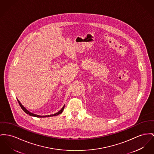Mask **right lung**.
<instances>
[{
    "label": "right lung",
    "instance_id": "obj_1",
    "mask_svg": "<svg viewBox=\"0 0 154 154\" xmlns=\"http://www.w3.org/2000/svg\"><path fill=\"white\" fill-rule=\"evenodd\" d=\"M18 102V103H19V105H20V107L21 108V109L27 113L28 115H30V116H35V117H37V118H45V117H49V116H57V115H59V114H60V113H62V112L63 111L64 108V106L62 108V109L60 110V111H59L57 113H55V114H54V115H46V116H39V115H35V114H34V113H31V112H29V111H28L22 105H21V103L20 102V101L17 100Z\"/></svg>",
    "mask_w": 154,
    "mask_h": 154
}]
</instances>
